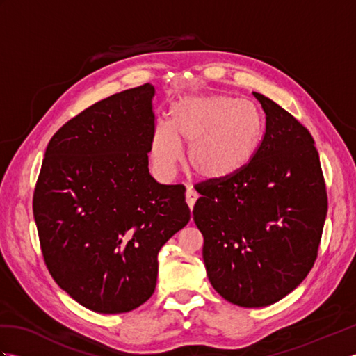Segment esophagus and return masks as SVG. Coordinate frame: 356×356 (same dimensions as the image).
Returning <instances> with one entry per match:
<instances>
[{"label": "esophagus", "mask_w": 356, "mask_h": 356, "mask_svg": "<svg viewBox=\"0 0 356 356\" xmlns=\"http://www.w3.org/2000/svg\"><path fill=\"white\" fill-rule=\"evenodd\" d=\"M185 197H186V203H188V207H190V209H193L194 208V203H195V200H197V193L195 191H193L191 188H188L186 190V194H185Z\"/></svg>", "instance_id": "34e87169"}]
</instances>
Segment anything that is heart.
Wrapping results in <instances>:
<instances>
[{
	"label": "heart",
	"instance_id": "b5f03b06",
	"mask_svg": "<svg viewBox=\"0 0 356 356\" xmlns=\"http://www.w3.org/2000/svg\"><path fill=\"white\" fill-rule=\"evenodd\" d=\"M264 136L255 104L225 95H184L171 105L170 122L159 120L151 157L162 176H171L188 147L186 165L202 180H225L254 161Z\"/></svg>",
	"mask_w": 356,
	"mask_h": 356
}]
</instances>
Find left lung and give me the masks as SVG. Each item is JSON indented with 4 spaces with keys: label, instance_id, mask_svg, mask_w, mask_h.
<instances>
[{
    "label": "left lung",
    "instance_id": "8db88e82",
    "mask_svg": "<svg viewBox=\"0 0 356 356\" xmlns=\"http://www.w3.org/2000/svg\"><path fill=\"white\" fill-rule=\"evenodd\" d=\"M252 95L266 115L259 153L234 177L200 186L193 209L209 282L241 307L274 305L303 282L327 214L311 133L269 97Z\"/></svg>",
    "mask_w": 356,
    "mask_h": 356
}]
</instances>
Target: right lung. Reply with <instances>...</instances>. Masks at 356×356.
<instances>
[{
  "instance_id": "obj_1",
  "label": "right lung",
  "mask_w": 356,
  "mask_h": 356,
  "mask_svg": "<svg viewBox=\"0 0 356 356\" xmlns=\"http://www.w3.org/2000/svg\"><path fill=\"white\" fill-rule=\"evenodd\" d=\"M151 84L96 102L50 139L33 216L53 280L99 314L130 312L153 295L157 255L190 222L185 188L148 170Z\"/></svg>"
}]
</instances>
